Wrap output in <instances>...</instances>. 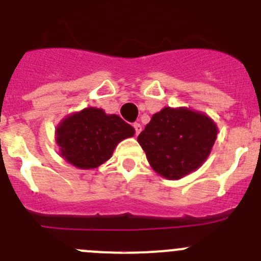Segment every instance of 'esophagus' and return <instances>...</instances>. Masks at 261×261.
Returning <instances> with one entry per match:
<instances>
[{"instance_id": "34e87169", "label": "esophagus", "mask_w": 261, "mask_h": 261, "mask_svg": "<svg viewBox=\"0 0 261 261\" xmlns=\"http://www.w3.org/2000/svg\"><path fill=\"white\" fill-rule=\"evenodd\" d=\"M133 126H134V130H135V134L136 135H139V134H140V131H142V125H140L139 122H135Z\"/></svg>"}]
</instances>
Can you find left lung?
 <instances>
[{
	"instance_id": "obj_1",
	"label": "left lung",
	"mask_w": 261,
	"mask_h": 261,
	"mask_svg": "<svg viewBox=\"0 0 261 261\" xmlns=\"http://www.w3.org/2000/svg\"><path fill=\"white\" fill-rule=\"evenodd\" d=\"M216 135V125L207 116L186 108H164L153 114L138 142L155 172L177 180L203 164Z\"/></svg>"
}]
</instances>
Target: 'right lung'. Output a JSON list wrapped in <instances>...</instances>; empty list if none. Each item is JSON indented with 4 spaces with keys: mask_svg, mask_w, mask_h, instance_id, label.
I'll list each match as a JSON object with an SVG mask.
<instances>
[{
    "mask_svg": "<svg viewBox=\"0 0 261 261\" xmlns=\"http://www.w3.org/2000/svg\"><path fill=\"white\" fill-rule=\"evenodd\" d=\"M135 130L117 114L86 108L65 118L57 128L60 154L79 169H95L109 160L121 140Z\"/></svg>",
    "mask_w": 261,
    "mask_h": 261,
    "instance_id": "right-lung-1",
    "label": "right lung"
}]
</instances>
